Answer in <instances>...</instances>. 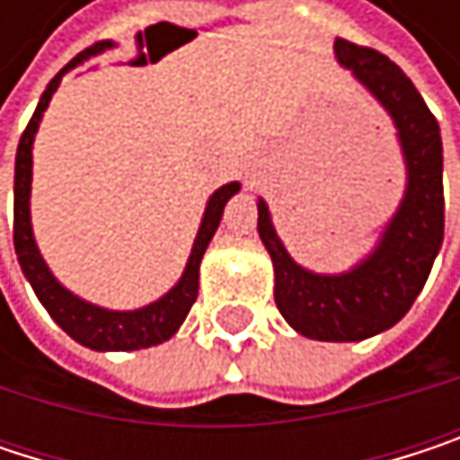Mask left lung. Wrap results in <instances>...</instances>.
Wrapping results in <instances>:
<instances>
[{
  "label": "left lung",
  "mask_w": 460,
  "mask_h": 460,
  "mask_svg": "<svg viewBox=\"0 0 460 460\" xmlns=\"http://www.w3.org/2000/svg\"><path fill=\"white\" fill-rule=\"evenodd\" d=\"M335 58L386 109L402 146L408 186L367 258L343 274L298 266L258 199V234L274 263V301L288 324L314 341H365L402 320L423 290L445 234L439 125L397 63L335 40Z\"/></svg>",
  "instance_id": "8db88e82"
}]
</instances>
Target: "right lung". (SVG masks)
<instances>
[{
    "label": "right lung",
    "instance_id": "obj_1",
    "mask_svg": "<svg viewBox=\"0 0 460 460\" xmlns=\"http://www.w3.org/2000/svg\"><path fill=\"white\" fill-rule=\"evenodd\" d=\"M114 47V42H98L90 49H84L82 55H76L68 66H63L52 82L47 84V90L40 98V106L29 122V128L23 130L21 143H18V154H15V221H13V242H15V252H18V263L26 274V279L31 282L37 298L42 301V306L47 309V314L58 322L76 343L87 346V349H95V351H136V349H148V346H156L167 338H172L178 332V327L183 324L189 309L194 306L197 301V293H199V263H202V255L213 239V234L221 224V216H224V208L231 197L239 191V183H226L221 186L210 199H208V208H205V216H202V226L197 231V239H194V247H191V255H189V263L181 274V279L154 304L136 309V312H111V309H103V306H95L79 296H74L71 290H66L55 277L52 271L47 269L45 258L34 242V231H31V148H34V136L40 130V122L45 117L47 106H49V98L52 93L58 90L60 79L66 71L76 68L82 60L103 52Z\"/></svg>",
    "mask_w": 460,
    "mask_h": 460
}]
</instances>
